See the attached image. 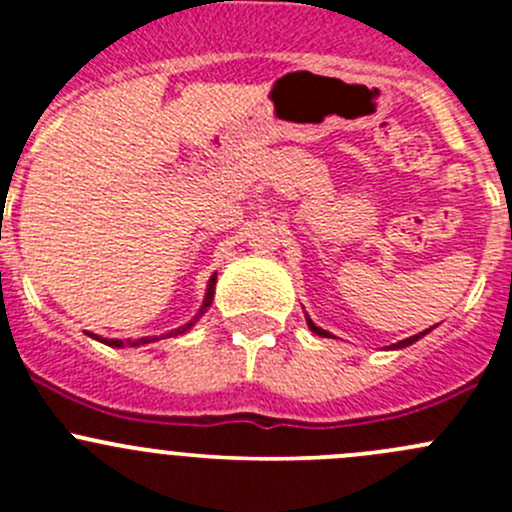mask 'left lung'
Instances as JSON below:
<instances>
[{
  "mask_svg": "<svg viewBox=\"0 0 512 512\" xmlns=\"http://www.w3.org/2000/svg\"><path fill=\"white\" fill-rule=\"evenodd\" d=\"M307 322H309V329H312L314 334H319V337H332V334H329V332H324V329H319L317 324H314L312 319H309V317H307ZM428 332H431V329H426V332H421V334H414V337H409V339H401V342H396V344H394V349H404V347H409V344L418 342V339H421L423 334H428Z\"/></svg>",
  "mask_w": 512,
  "mask_h": 512,
  "instance_id": "8db88e82",
  "label": "left lung"
}]
</instances>
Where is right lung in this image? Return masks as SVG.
Wrapping results in <instances>:
<instances>
[{"label": "right lung", "mask_w": 512, "mask_h": 512, "mask_svg": "<svg viewBox=\"0 0 512 512\" xmlns=\"http://www.w3.org/2000/svg\"><path fill=\"white\" fill-rule=\"evenodd\" d=\"M213 294H215V275H213V280H210V285H208V294H205V302H203V307H200V312H198V317L193 319V322H188L185 324V327H180V329H175V332H170V334H183V332H188L190 327H193L195 322H198L200 317H203L205 314V309L210 307V302H213ZM91 337H94V334H91ZM103 344H108V347H138V344H148V342H156V337H141V339H126V342H123V339H101Z\"/></svg>", "instance_id": "obj_1"}]
</instances>
